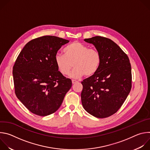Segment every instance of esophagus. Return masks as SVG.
Listing matches in <instances>:
<instances>
[{"label":"esophagus","instance_id":"1","mask_svg":"<svg viewBox=\"0 0 150 150\" xmlns=\"http://www.w3.org/2000/svg\"><path fill=\"white\" fill-rule=\"evenodd\" d=\"M76 82H77V81H76V80H74V79H72V83H75Z\"/></svg>","mask_w":150,"mask_h":150}]
</instances>
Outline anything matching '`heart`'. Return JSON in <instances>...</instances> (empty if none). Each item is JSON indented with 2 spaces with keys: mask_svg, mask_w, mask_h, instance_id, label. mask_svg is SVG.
<instances>
[{
  "mask_svg": "<svg viewBox=\"0 0 150 150\" xmlns=\"http://www.w3.org/2000/svg\"><path fill=\"white\" fill-rule=\"evenodd\" d=\"M65 55L57 54L54 60L56 65L61 74L68 75L73 66L74 69L70 74L73 78L85 75L90 77L95 75L100 68L101 56L100 52L79 41H74L63 50Z\"/></svg>",
  "mask_w": 150,
  "mask_h": 150,
  "instance_id": "b5f03b06",
  "label": "heart"
}]
</instances>
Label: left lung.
Instances as JSON below:
<instances>
[{
  "instance_id": "1",
  "label": "left lung",
  "mask_w": 150,
  "mask_h": 150,
  "mask_svg": "<svg viewBox=\"0 0 150 150\" xmlns=\"http://www.w3.org/2000/svg\"><path fill=\"white\" fill-rule=\"evenodd\" d=\"M84 41L94 45L101 56L97 73L81 82V101L90 115L105 118L116 113L132 88V72L127 54L109 38L96 36Z\"/></svg>"
}]
</instances>
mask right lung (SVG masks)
Segmentation results:
<instances>
[{
    "label": "right lung",
    "mask_w": 150,
    "mask_h": 150,
    "mask_svg": "<svg viewBox=\"0 0 150 150\" xmlns=\"http://www.w3.org/2000/svg\"><path fill=\"white\" fill-rule=\"evenodd\" d=\"M69 40L45 35L30 41L21 51L13 67L15 93L31 113L45 116L61 105L72 81L60 73L55 56Z\"/></svg>",
    "instance_id": "right-lung-1"
}]
</instances>
